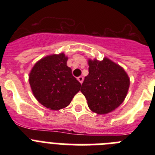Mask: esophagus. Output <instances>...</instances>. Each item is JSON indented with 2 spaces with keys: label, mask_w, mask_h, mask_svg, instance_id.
Wrapping results in <instances>:
<instances>
[{
  "label": "esophagus",
  "mask_w": 155,
  "mask_h": 155,
  "mask_svg": "<svg viewBox=\"0 0 155 155\" xmlns=\"http://www.w3.org/2000/svg\"><path fill=\"white\" fill-rule=\"evenodd\" d=\"M78 80L79 81V82H80L81 84H82V82H83V81H84V78L82 76H80L78 78Z\"/></svg>",
  "instance_id": "1"
}]
</instances>
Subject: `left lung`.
<instances>
[{
  "instance_id": "obj_1",
  "label": "left lung",
  "mask_w": 155,
  "mask_h": 155,
  "mask_svg": "<svg viewBox=\"0 0 155 155\" xmlns=\"http://www.w3.org/2000/svg\"><path fill=\"white\" fill-rule=\"evenodd\" d=\"M88 75L84 78L81 91L94 113L106 114L124 102L130 86V79L120 66L109 59L88 61Z\"/></svg>"
}]
</instances>
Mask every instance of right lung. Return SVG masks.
<instances>
[{
    "label": "right lung",
    "instance_id": "right-lung-1",
    "mask_svg": "<svg viewBox=\"0 0 155 155\" xmlns=\"http://www.w3.org/2000/svg\"><path fill=\"white\" fill-rule=\"evenodd\" d=\"M64 53L41 59L29 74V84L34 96L45 107L59 110L67 107L80 91L81 83L67 66Z\"/></svg>",
    "mask_w": 155,
    "mask_h": 155
}]
</instances>
